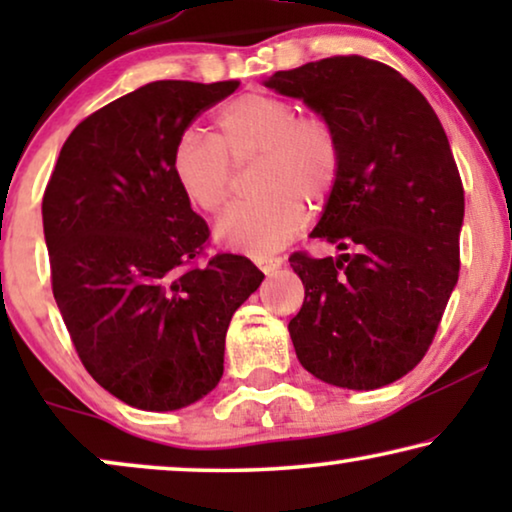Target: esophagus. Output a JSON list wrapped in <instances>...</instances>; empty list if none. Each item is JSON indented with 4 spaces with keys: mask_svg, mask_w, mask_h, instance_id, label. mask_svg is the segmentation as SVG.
I'll use <instances>...</instances> for the list:
<instances>
[{
    "mask_svg": "<svg viewBox=\"0 0 512 512\" xmlns=\"http://www.w3.org/2000/svg\"><path fill=\"white\" fill-rule=\"evenodd\" d=\"M282 263H284L282 256H268V258H261V261H258V268H261L265 275H270V272L282 268Z\"/></svg>",
    "mask_w": 512,
    "mask_h": 512,
    "instance_id": "1",
    "label": "esophagus"
}]
</instances>
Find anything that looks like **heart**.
<instances>
[{"label": "heart", "instance_id": "1", "mask_svg": "<svg viewBox=\"0 0 512 512\" xmlns=\"http://www.w3.org/2000/svg\"><path fill=\"white\" fill-rule=\"evenodd\" d=\"M254 160L261 195L228 209L216 235L230 249L268 258L303 226L305 205L321 209L331 200L342 172V139L324 114H298L282 95L244 93L219 109L214 137L181 132L170 170L195 209L216 214L233 198L235 165Z\"/></svg>", "mask_w": 512, "mask_h": 512}]
</instances>
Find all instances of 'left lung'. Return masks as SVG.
<instances>
[{
    "mask_svg": "<svg viewBox=\"0 0 512 512\" xmlns=\"http://www.w3.org/2000/svg\"><path fill=\"white\" fill-rule=\"evenodd\" d=\"M335 123L342 172L312 237L340 258L291 254L305 300L289 321L298 361L345 389L410 373L459 279L464 186L436 111L384 62L333 55L265 81Z\"/></svg>",
    "mask_w": 512,
    "mask_h": 512,
    "instance_id": "8db88e82",
    "label": "left lung"
}]
</instances>
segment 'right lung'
Here are the masks:
<instances>
[{"instance_id":"add662e5","label":"right lung","mask_w":512,"mask_h":512,"mask_svg":"<svg viewBox=\"0 0 512 512\" xmlns=\"http://www.w3.org/2000/svg\"><path fill=\"white\" fill-rule=\"evenodd\" d=\"M240 81H153L76 125L41 202L51 284L93 380L139 410H179L223 375L230 317L263 282L209 261L207 221L170 170L181 132Z\"/></svg>"}]
</instances>
